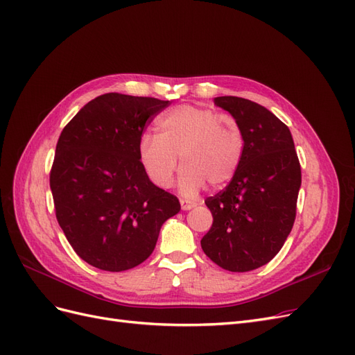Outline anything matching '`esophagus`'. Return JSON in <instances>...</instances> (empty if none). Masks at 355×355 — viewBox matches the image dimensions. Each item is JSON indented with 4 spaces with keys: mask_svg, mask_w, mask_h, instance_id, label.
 I'll return each mask as SVG.
<instances>
[{
    "mask_svg": "<svg viewBox=\"0 0 355 355\" xmlns=\"http://www.w3.org/2000/svg\"><path fill=\"white\" fill-rule=\"evenodd\" d=\"M180 206L184 210H191V209L196 207V202L188 201V200H180Z\"/></svg>",
    "mask_w": 355,
    "mask_h": 355,
    "instance_id": "1",
    "label": "esophagus"
}]
</instances>
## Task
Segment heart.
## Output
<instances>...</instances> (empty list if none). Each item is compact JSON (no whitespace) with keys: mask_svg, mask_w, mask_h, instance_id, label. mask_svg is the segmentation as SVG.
<instances>
[{"mask_svg":"<svg viewBox=\"0 0 355 355\" xmlns=\"http://www.w3.org/2000/svg\"><path fill=\"white\" fill-rule=\"evenodd\" d=\"M243 153L244 136L232 115L191 105L166 112L158 120V136L145 135L139 144L141 163L159 188L171 185L180 157V188L185 194L198 191L204 182L213 188L227 184Z\"/></svg>","mask_w":355,"mask_h":355,"instance_id":"obj_1","label":"heart"}]
</instances>
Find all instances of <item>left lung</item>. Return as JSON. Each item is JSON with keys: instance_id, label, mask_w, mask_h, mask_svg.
I'll return each instance as SVG.
<instances>
[{"instance_id": "1", "label": "left lung", "mask_w": 355, "mask_h": 355, "mask_svg": "<svg viewBox=\"0 0 355 355\" xmlns=\"http://www.w3.org/2000/svg\"><path fill=\"white\" fill-rule=\"evenodd\" d=\"M214 105L239 121L244 153L228 187L204 201L213 223L201 249L223 270L245 272L270 262L292 231L300 164L292 133L271 111L237 96Z\"/></svg>"}]
</instances>
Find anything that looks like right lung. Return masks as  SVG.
<instances>
[{
  "label": "right lung",
  "mask_w": 355,
  "mask_h": 355,
  "mask_svg": "<svg viewBox=\"0 0 355 355\" xmlns=\"http://www.w3.org/2000/svg\"><path fill=\"white\" fill-rule=\"evenodd\" d=\"M168 101L106 93L63 128L50 171L56 219L83 261L120 272L146 261L178 197L149 180L139 158L146 124Z\"/></svg>",
  "instance_id": "1"
}]
</instances>
